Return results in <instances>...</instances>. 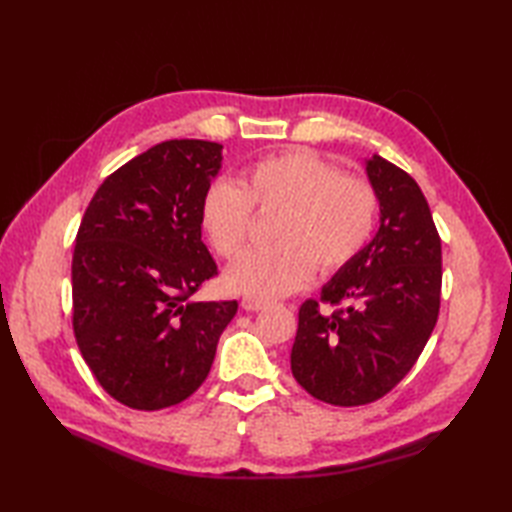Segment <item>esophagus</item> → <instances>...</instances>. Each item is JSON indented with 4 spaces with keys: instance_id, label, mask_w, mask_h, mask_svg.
<instances>
[{
    "instance_id": "esophagus-1",
    "label": "esophagus",
    "mask_w": 512,
    "mask_h": 512,
    "mask_svg": "<svg viewBox=\"0 0 512 512\" xmlns=\"http://www.w3.org/2000/svg\"><path fill=\"white\" fill-rule=\"evenodd\" d=\"M268 306H270V303H268V301H262V299H250V297L242 299V308H244V310H248V312L266 310Z\"/></svg>"
}]
</instances>
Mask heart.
Wrapping results in <instances>:
<instances>
[{"mask_svg": "<svg viewBox=\"0 0 512 512\" xmlns=\"http://www.w3.org/2000/svg\"><path fill=\"white\" fill-rule=\"evenodd\" d=\"M253 209L275 211V244L248 250L226 270L235 295L270 301L308 284L314 268L339 273L367 246L378 220V191L361 173L339 171L310 149H290L250 165L239 184L215 180L200 220L211 246L226 259L244 248Z\"/></svg>", "mask_w": 512, "mask_h": 512, "instance_id": "1", "label": "heart"}]
</instances>
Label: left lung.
Returning <instances> with one entry per match:
<instances>
[{"instance_id":"8db88e82","label":"left lung","mask_w":512,"mask_h":512,"mask_svg":"<svg viewBox=\"0 0 512 512\" xmlns=\"http://www.w3.org/2000/svg\"><path fill=\"white\" fill-rule=\"evenodd\" d=\"M380 200V228L352 264L299 308L290 354L297 383L336 407L367 405L389 394L436 328L442 244L427 198L407 171L385 158L367 160ZM347 309L332 315L320 303Z\"/></svg>"}]
</instances>
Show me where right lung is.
Returning <instances> with one entry per match:
<instances>
[{
	"label": "right lung",
	"mask_w": 512,
	"mask_h": 512,
	"mask_svg": "<svg viewBox=\"0 0 512 512\" xmlns=\"http://www.w3.org/2000/svg\"><path fill=\"white\" fill-rule=\"evenodd\" d=\"M222 145L165 140L94 193L72 257V328L114 400L156 411L187 400L211 372L237 301H191L217 266L200 206Z\"/></svg>",
	"instance_id": "obj_1"
}]
</instances>
